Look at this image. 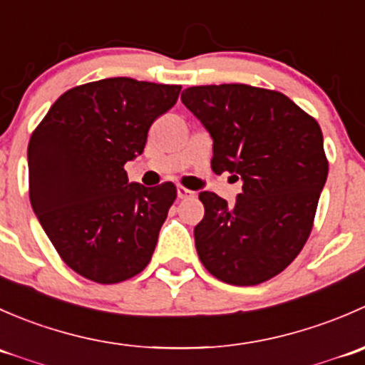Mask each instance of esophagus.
Segmentation results:
<instances>
[{"label": "esophagus", "instance_id": "esophagus-1", "mask_svg": "<svg viewBox=\"0 0 365 365\" xmlns=\"http://www.w3.org/2000/svg\"><path fill=\"white\" fill-rule=\"evenodd\" d=\"M176 194H178L180 200H189V197H194L192 190L185 189V187H178V189H176Z\"/></svg>", "mask_w": 365, "mask_h": 365}]
</instances>
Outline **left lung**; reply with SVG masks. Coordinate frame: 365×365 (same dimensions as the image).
I'll list each match as a JSON object with an SVG mask.
<instances>
[{"label":"left lung","instance_id":"1","mask_svg":"<svg viewBox=\"0 0 365 365\" xmlns=\"http://www.w3.org/2000/svg\"><path fill=\"white\" fill-rule=\"evenodd\" d=\"M182 102L213 139V173L244 185L235 205L200 192L196 251L219 281L254 286L281 274L311 235L329 175L318 121L279 91L249 84L187 88Z\"/></svg>","mask_w":365,"mask_h":365}]
</instances>
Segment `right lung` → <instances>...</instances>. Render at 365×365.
<instances>
[{
  "mask_svg": "<svg viewBox=\"0 0 365 365\" xmlns=\"http://www.w3.org/2000/svg\"><path fill=\"white\" fill-rule=\"evenodd\" d=\"M182 86L111 77L65 91L28 145L29 201L61 259L116 284L146 268L176 187L128 182L153 121Z\"/></svg>",
  "mask_w": 365,
  "mask_h": 365,
  "instance_id": "1",
  "label": "right lung"
}]
</instances>
